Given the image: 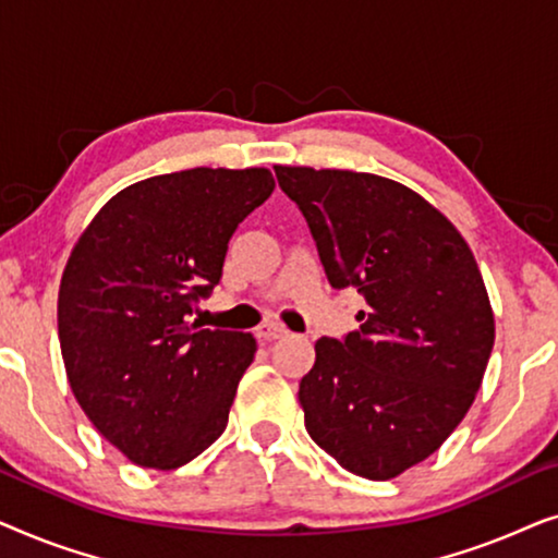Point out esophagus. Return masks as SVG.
Returning a JSON list of instances; mask_svg holds the SVG:
<instances>
[{
  "instance_id": "1",
  "label": "esophagus",
  "mask_w": 558,
  "mask_h": 558,
  "mask_svg": "<svg viewBox=\"0 0 558 558\" xmlns=\"http://www.w3.org/2000/svg\"><path fill=\"white\" fill-rule=\"evenodd\" d=\"M284 335H289V330L281 323H277V319H264V323L256 327V338L262 342H274L284 338Z\"/></svg>"
}]
</instances>
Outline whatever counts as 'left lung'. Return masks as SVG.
<instances>
[{
    "mask_svg": "<svg viewBox=\"0 0 558 558\" xmlns=\"http://www.w3.org/2000/svg\"><path fill=\"white\" fill-rule=\"evenodd\" d=\"M274 172L307 218L330 284L368 302L355 332L315 342L300 384L304 426L340 468L391 480L437 452L475 401L495 342L483 274L460 231L401 182Z\"/></svg>",
    "mask_w": 558,
    "mask_h": 558,
    "instance_id": "8db88e82",
    "label": "left lung"
}]
</instances>
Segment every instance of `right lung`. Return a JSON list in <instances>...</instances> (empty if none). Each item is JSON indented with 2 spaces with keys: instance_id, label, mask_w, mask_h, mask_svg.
<instances>
[{
  "instance_id": "obj_1",
  "label": "right lung",
  "mask_w": 558,
  "mask_h": 558,
  "mask_svg": "<svg viewBox=\"0 0 558 558\" xmlns=\"http://www.w3.org/2000/svg\"><path fill=\"white\" fill-rule=\"evenodd\" d=\"M271 190L264 167L157 174L113 195L73 246L58 292L68 384L134 464L178 470L223 434L256 340L190 315Z\"/></svg>"
}]
</instances>
